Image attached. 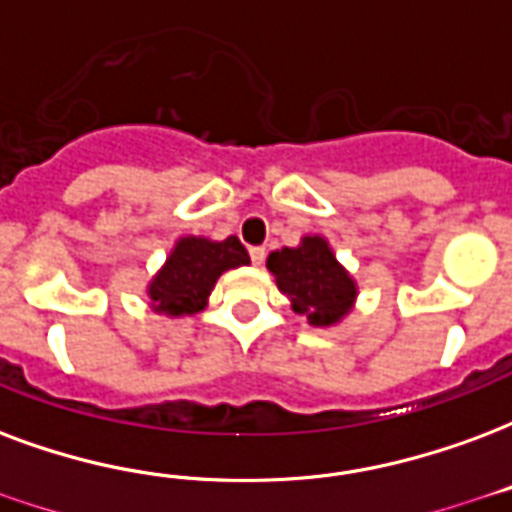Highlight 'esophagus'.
Segmentation results:
<instances>
[{"mask_svg":"<svg viewBox=\"0 0 512 512\" xmlns=\"http://www.w3.org/2000/svg\"><path fill=\"white\" fill-rule=\"evenodd\" d=\"M249 257H252L255 266H260V263L266 260V249H263V246H252V249H249Z\"/></svg>","mask_w":512,"mask_h":512,"instance_id":"34e87169","label":"esophagus"}]
</instances>
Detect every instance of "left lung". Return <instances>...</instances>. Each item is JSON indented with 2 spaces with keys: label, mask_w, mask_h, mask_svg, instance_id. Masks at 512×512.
<instances>
[{
  "label": "left lung",
  "mask_w": 512,
  "mask_h": 512,
  "mask_svg": "<svg viewBox=\"0 0 512 512\" xmlns=\"http://www.w3.org/2000/svg\"><path fill=\"white\" fill-rule=\"evenodd\" d=\"M266 268L274 274L279 293L287 295L293 312L306 317L314 328L339 325L355 309L358 282L336 260L328 238L320 233H309L298 246L271 252Z\"/></svg>",
  "instance_id": "1"
}]
</instances>
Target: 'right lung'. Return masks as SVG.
I'll list each match as a JSON object with an SVG mask.
<instances>
[{
  "label": "right lung",
  "mask_w": 512,
  "mask_h": 512,
  "mask_svg": "<svg viewBox=\"0 0 512 512\" xmlns=\"http://www.w3.org/2000/svg\"><path fill=\"white\" fill-rule=\"evenodd\" d=\"M238 266H249V255L236 236L225 241H211L206 236L176 238L162 268L146 285L149 309L165 317H192L203 312L219 276Z\"/></svg>",
  "instance_id": "right-lung-1"
}]
</instances>
